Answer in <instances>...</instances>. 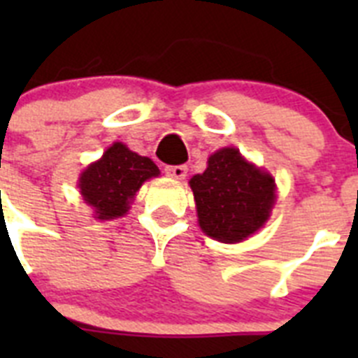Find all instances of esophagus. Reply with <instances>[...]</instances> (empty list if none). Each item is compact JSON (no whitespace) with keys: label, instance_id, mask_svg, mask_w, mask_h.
I'll use <instances>...</instances> for the list:
<instances>
[{"label":"esophagus","instance_id":"34e87169","mask_svg":"<svg viewBox=\"0 0 358 358\" xmlns=\"http://www.w3.org/2000/svg\"><path fill=\"white\" fill-rule=\"evenodd\" d=\"M186 172H188L186 164H170V166H164V173L170 177H176V179H185Z\"/></svg>","mask_w":358,"mask_h":358}]
</instances>
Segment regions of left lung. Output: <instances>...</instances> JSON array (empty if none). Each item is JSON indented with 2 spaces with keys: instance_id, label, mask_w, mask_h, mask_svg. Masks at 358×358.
<instances>
[{
  "instance_id": "1",
  "label": "left lung",
  "mask_w": 358,
  "mask_h": 358,
  "mask_svg": "<svg viewBox=\"0 0 358 358\" xmlns=\"http://www.w3.org/2000/svg\"><path fill=\"white\" fill-rule=\"evenodd\" d=\"M189 186L202 231L224 243L242 242L260 229L276 199L273 177L248 163L236 148L215 152Z\"/></svg>"
}]
</instances>
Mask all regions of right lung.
I'll return each instance as SVG.
<instances>
[{
  "instance_id": "right-lung-1",
  "label": "right lung",
  "mask_w": 358,
  "mask_h": 358,
  "mask_svg": "<svg viewBox=\"0 0 358 358\" xmlns=\"http://www.w3.org/2000/svg\"><path fill=\"white\" fill-rule=\"evenodd\" d=\"M159 176L154 161L115 143L80 176V194L94 208L96 218L110 220L127 213L129 202L147 179Z\"/></svg>"
}]
</instances>
